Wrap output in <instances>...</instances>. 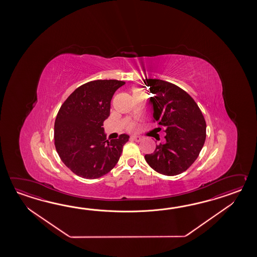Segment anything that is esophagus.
Returning <instances> with one entry per match:
<instances>
[{
    "mask_svg": "<svg viewBox=\"0 0 257 257\" xmlns=\"http://www.w3.org/2000/svg\"><path fill=\"white\" fill-rule=\"evenodd\" d=\"M131 140H132V141H135V142H141V141H142V137L132 136V137H131Z\"/></svg>",
    "mask_w": 257,
    "mask_h": 257,
    "instance_id": "obj_1",
    "label": "esophagus"
}]
</instances>
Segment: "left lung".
I'll return each instance as SVG.
<instances>
[{"instance_id":"obj_1","label":"left lung","mask_w":257,"mask_h":257,"mask_svg":"<svg viewBox=\"0 0 257 257\" xmlns=\"http://www.w3.org/2000/svg\"><path fill=\"white\" fill-rule=\"evenodd\" d=\"M153 93V122L164 127L165 142L146 154L147 164L159 174L179 175L197 160L206 141V121L195 100L174 83L143 79ZM159 130H162L158 127Z\"/></svg>"}]
</instances>
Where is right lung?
Segmentation results:
<instances>
[{"instance_id": "right-lung-1", "label": "right lung", "mask_w": 257, "mask_h": 257, "mask_svg": "<svg viewBox=\"0 0 257 257\" xmlns=\"http://www.w3.org/2000/svg\"><path fill=\"white\" fill-rule=\"evenodd\" d=\"M126 82L96 80L86 82L61 104L54 125L56 151L66 166L78 176L96 179L113 169L130 136L106 140L104 121L110 115L115 91Z\"/></svg>"}]
</instances>
